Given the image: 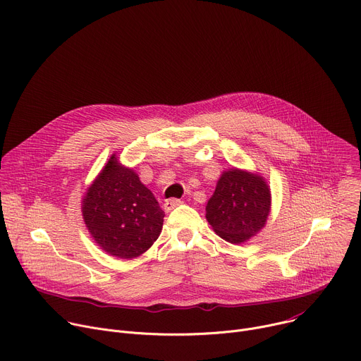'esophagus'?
Segmentation results:
<instances>
[{
  "label": "esophagus",
  "instance_id": "1",
  "mask_svg": "<svg viewBox=\"0 0 361 361\" xmlns=\"http://www.w3.org/2000/svg\"><path fill=\"white\" fill-rule=\"evenodd\" d=\"M180 204H182L180 199H168V201H165V204H164V209L166 212H171L172 209L178 208Z\"/></svg>",
  "mask_w": 361,
  "mask_h": 361
}]
</instances>
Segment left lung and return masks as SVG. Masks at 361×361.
I'll return each instance as SVG.
<instances>
[{
  "label": "left lung",
  "mask_w": 361,
  "mask_h": 361,
  "mask_svg": "<svg viewBox=\"0 0 361 361\" xmlns=\"http://www.w3.org/2000/svg\"><path fill=\"white\" fill-rule=\"evenodd\" d=\"M271 211V190L265 179L232 168L219 178L207 205V219L231 244H241L258 233Z\"/></svg>",
  "instance_id": "8db88e82"
}]
</instances>
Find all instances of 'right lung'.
<instances>
[{"label": "right lung", "instance_id": "obj_1", "mask_svg": "<svg viewBox=\"0 0 361 361\" xmlns=\"http://www.w3.org/2000/svg\"><path fill=\"white\" fill-rule=\"evenodd\" d=\"M82 211L96 244L122 259L146 252L162 232L165 216L153 193L116 154L87 189Z\"/></svg>", "mask_w": 361, "mask_h": 361}]
</instances>
